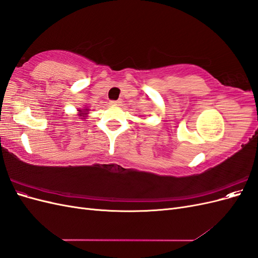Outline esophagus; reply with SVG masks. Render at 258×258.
Returning <instances> with one entry per match:
<instances>
[{
  "instance_id": "esophagus-1",
  "label": "esophagus",
  "mask_w": 258,
  "mask_h": 258,
  "mask_svg": "<svg viewBox=\"0 0 258 258\" xmlns=\"http://www.w3.org/2000/svg\"><path fill=\"white\" fill-rule=\"evenodd\" d=\"M119 103H120V101H118V100H117V101H111V102H110L111 105H119Z\"/></svg>"
}]
</instances>
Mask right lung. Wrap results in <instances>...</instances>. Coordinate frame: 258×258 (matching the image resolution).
I'll return each mask as SVG.
<instances>
[{
	"mask_svg": "<svg viewBox=\"0 0 258 258\" xmlns=\"http://www.w3.org/2000/svg\"><path fill=\"white\" fill-rule=\"evenodd\" d=\"M88 111H89V108H87V107L82 108V110H79L80 118L81 119H86V117H87V114H88Z\"/></svg>",
	"mask_w": 258,
	"mask_h": 258,
	"instance_id": "right-lung-1",
	"label": "right lung"
}]
</instances>
